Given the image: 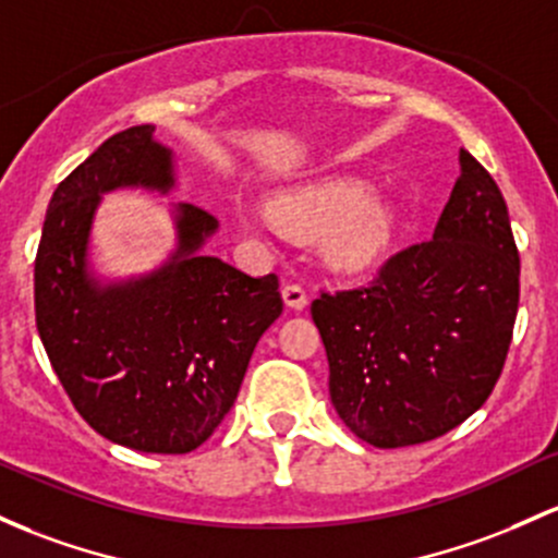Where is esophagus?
<instances>
[{
	"label": "esophagus",
	"instance_id": "34e87169",
	"mask_svg": "<svg viewBox=\"0 0 558 558\" xmlns=\"http://www.w3.org/2000/svg\"><path fill=\"white\" fill-rule=\"evenodd\" d=\"M283 304L289 310H293V312H302V310H307V293H304V289L302 286H296V283H289V286H283Z\"/></svg>",
	"mask_w": 558,
	"mask_h": 558
}]
</instances>
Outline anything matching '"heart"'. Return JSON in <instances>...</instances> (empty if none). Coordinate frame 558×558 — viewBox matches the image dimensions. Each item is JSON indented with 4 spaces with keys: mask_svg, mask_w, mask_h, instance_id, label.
<instances>
[{
    "mask_svg": "<svg viewBox=\"0 0 558 558\" xmlns=\"http://www.w3.org/2000/svg\"><path fill=\"white\" fill-rule=\"evenodd\" d=\"M267 214L275 228L291 235H320L323 256L336 269L352 275L381 265L400 232L395 201L352 174L320 177L280 190L269 198Z\"/></svg>",
    "mask_w": 558,
    "mask_h": 558,
    "instance_id": "obj_1",
    "label": "heart"
}]
</instances>
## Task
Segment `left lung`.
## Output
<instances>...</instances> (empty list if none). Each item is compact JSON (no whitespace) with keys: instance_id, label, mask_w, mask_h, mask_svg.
Instances as JSON below:
<instances>
[{"instance_id":"8db88e82","label":"left lung","mask_w":558,"mask_h":558,"mask_svg":"<svg viewBox=\"0 0 558 558\" xmlns=\"http://www.w3.org/2000/svg\"><path fill=\"white\" fill-rule=\"evenodd\" d=\"M517 307L519 254L506 201L461 150V177L432 241L391 256L368 289L312 302L339 418L384 450L442 437L485 405Z\"/></svg>"}]
</instances>
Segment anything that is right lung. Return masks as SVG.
<instances>
[{
  "mask_svg": "<svg viewBox=\"0 0 558 558\" xmlns=\"http://www.w3.org/2000/svg\"><path fill=\"white\" fill-rule=\"evenodd\" d=\"M177 156L143 124L106 140L52 193L34 267L36 328L73 408L97 434L182 456L235 402L256 341L283 312L278 278H251L206 243L219 222L169 204L174 248L150 272L108 278L92 262L102 195H171Z\"/></svg>",
  "mask_w": 558,
  "mask_h": 558,
  "instance_id": "add662e5",
  "label": "right lung"
}]
</instances>
